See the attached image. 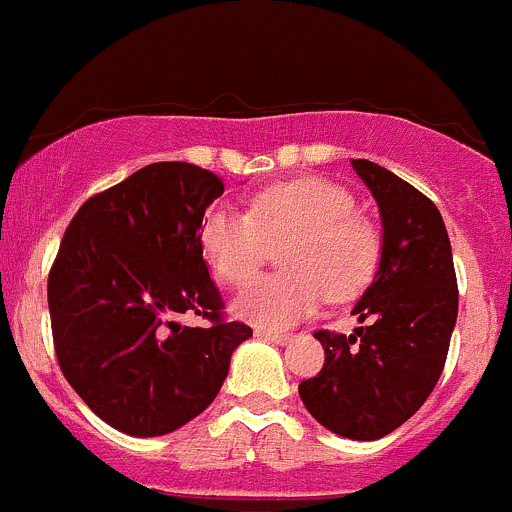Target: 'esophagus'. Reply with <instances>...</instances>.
Masks as SVG:
<instances>
[{"label": "esophagus", "instance_id": "34e87169", "mask_svg": "<svg viewBox=\"0 0 512 512\" xmlns=\"http://www.w3.org/2000/svg\"><path fill=\"white\" fill-rule=\"evenodd\" d=\"M256 337H261V339H266V342H271V344H288L290 339V334H283V332H273V329H256Z\"/></svg>", "mask_w": 512, "mask_h": 512}]
</instances>
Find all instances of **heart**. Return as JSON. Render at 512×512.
<instances>
[{
  "label": "heart",
  "mask_w": 512,
  "mask_h": 512,
  "mask_svg": "<svg viewBox=\"0 0 512 512\" xmlns=\"http://www.w3.org/2000/svg\"><path fill=\"white\" fill-rule=\"evenodd\" d=\"M276 276L241 290L234 312L266 329H285L315 315L327 300L359 295L381 268L383 236L356 212L349 188L324 178H295L258 190L249 212L212 205L200 224V244L222 283H249L271 246L280 244Z\"/></svg>",
  "instance_id": "b5f03b06"
}]
</instances>
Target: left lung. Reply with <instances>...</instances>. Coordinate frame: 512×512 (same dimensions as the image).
<instances>
[{"label":"left lung","mask_w":512,"mask_h":512,"mask_svg":"<svg viewBox=\"0 0 512 512\" xmlns=\"http://www.w3.org/2000/svg\"><path fill=\"white\" fill-rule=\"evenodd\" d=\"M351 166L376 197L383 222L381 268L354 307L368 324L349 337L315 332L324 366L298 390L327 430L371 442L410 420L437 386L459 290L447 227L430 197L366 158Z\"/></svg>","instance_id":"obj_1"}]
</instances>
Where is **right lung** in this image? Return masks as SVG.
Segmentation results:
<instances>
[{
	"mask_svg": "<svg viewBox=\"0 0 512 512\" xmlns=\"http://www.w3.org/2000/svg\"><path fill=\"white\" fill-rule=\"evenodd\" d=\"M224 192L210 170L166 161L97 192L73 217L51 273L48 310L63 376L114 430L161 437L217 398L251 337L224 317L200 224ZM195 311L210 328H183Z\"/></svg>",
	"mask_w": 512,
	"mask_h": 512,
	"instance_id": "1",
	"label": "right lung"
}]
</instances>
